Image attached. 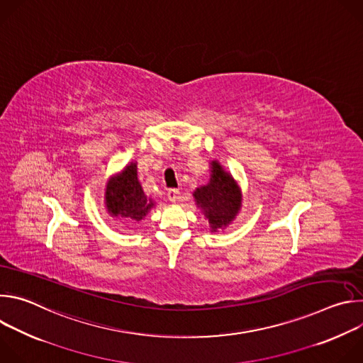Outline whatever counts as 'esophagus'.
Instances as JSON below:
<instances>
[{
    "instance_id": "1",
    "label": "esophagus",
    "mask_w": 363,
    "mask_h": 363,
    "mask_svg": "<svg viewBox=\"0 0 363 363\" xmlns=\"http://www.w3.org/2000/svg\"><path fill=\"white\" fill-rule=\"evenodd\" d=\"M167 195H168V199H169L171 202H175V201H178V199H179V195H181V192H179V189L171 188V189H168Z\"/></svg>"
}]
</instances>
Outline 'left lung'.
I'll list each match as a JSON object with an SVG mask.
<instances>
[{
	"label": "left lung",
	"instance_id": "1",
	"mask_svg": "<svg viewBox=\"0 0 363 363\" xmlns=\"http://www.w3.org/2000/svg\"><path fill=\"white\" fill-rule=\"evenodd\" d=\"M211 165L213 175L210 184L198 188L194 196L202 208L203 216L208 218L213 231H216L230 224L237 216L241 205V195L233 177H230L218 162H213Z\"/></svg>",
	"mask_w": 363,
	"mask_h": 363
}]
</instances>
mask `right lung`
Returning <instances> with one entry per match:
<instances>
[{
    "mask_svg": "<svg viewBox=\"0 0 363 363\" xmlns=\"http://www.w3.org/2000/svg\"><path fill=\"white\" fill-rule=\"evenodd\" d=\"M106 194L108 210L116 217L139 221L153 206V202L147 201L138 181L135 164H130L122 174L109 181Z\"/></svg>",
    "mask_w": 363,
    "mask_h": 363,
    "instance_id": "add662e5",
    "label": "right lung"
}]
</instances>
